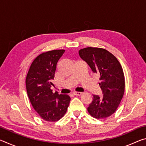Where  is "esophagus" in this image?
<instances>
[{"mask_svg":"<svg viewBox=\"0 0 146 146\" xmlns=\"http://www.w3.org/2000/svg\"><path fill=\"white\" fill-rule=\"evenodd\" d=\"M73 94L74 95H76V96H80L82 94V92H73Z\"/></svg>","mask_w":146,"mask_h":146,"instance_id":"obj_1","label":"esophagus"}]
</instances>
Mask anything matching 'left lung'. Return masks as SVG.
I'll list each match as a JSON object with an SVG mask.
<instances>
[{
    "label": "left lung",
    "instance_id": "8db88e82",
    "mask_svg": "<svg viewBox=\"0 0 146 146\" xmlns=\"http://www.w3.org/2000/svg\"><path fill=\"white\" fill-rule=\"evenodd\" d=\"M80 58L88 64L93 73L99 76L103 95H94L88 108L90 115L97 119L110 117L119 106L125 90V78L117 58L105 49L88 47L78 51Z\"/></svg>",
    "mask_w": 146,
    "mask_h": 146
}]
</instances>
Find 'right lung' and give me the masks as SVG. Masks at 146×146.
<instances>
[{
	"mask_svg": "<svg viewBox=\"0 0 146 146\" xmlns=\"http://www.w3.org/2000/svg\"><path fill=\"white\" fill-rule=\"evenodd\" d=\"M64 49L49 51L35 58L26 79L27 93L34 110L43 120L56 122L67 111L71 98L68 95L53 93L51 89L56 64Z\"/></svg>",
	"mask_w": 146,
	"mask_h": 146,
	"instance_id": "1",
	"label": "right lung"
}]
</instances>
